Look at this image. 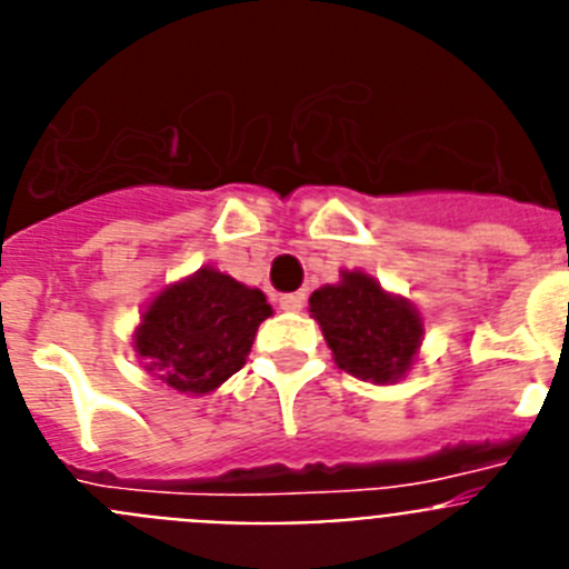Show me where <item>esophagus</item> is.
<instances>
[{"mask_svg":"<svg viewBox=\"0 0 569 569\" xmlns=\"http://www.w3.org/2000/svg\"><path fill=\"white\" fill-rule=\"evenodd\" d=\"M279 308L288 310V313H299L305 308V293H288L279 299Z\"/></svg>","mask_w":569,"mask_h":569,"instance_id":"esophagus-1","label":"esophagus"}]
</instances>
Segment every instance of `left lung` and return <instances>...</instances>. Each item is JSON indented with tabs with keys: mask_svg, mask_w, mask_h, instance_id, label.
<instances>
[{
	"mask_svg": "<svg viewBox=\"0 0 569 569\" xmlns=\"http://www.w3.org/2000/svg\"><path fill=\"white\" fill-rule=\"evenodd\" d=\"M310 316L319 321L336 365L373 385L399 381L416 361L425 336L419 310L361 270H345L339 284L316 290Z\"/></svg>",
	"mask_w": 569,
	"mask_h": 569,
	"instance_id": "obj_1",
	"label": "left lung"
}]
</instances>
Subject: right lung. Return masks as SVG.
Wrapping results in <instances>:
<instances>
[{
  "label": "right lung",
  "mask_w": 569,
  "mask_h": 569,
  "mask_svg": "<svg viewBox=\"0 0 569 569\" xmlns=\"http://www.w3.org/2000/svg\"><path fill=\"white\" fill-rule=\"evenodd\" d=\"M270 313L261 290L204 264L150 301L133 347L162 385L204 396L244 367L256 330Z\"/></svg>",
  "instance_id": "add662e5"
}]
</instances>
